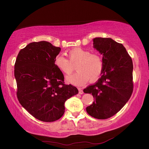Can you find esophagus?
<instances>
[{
    "label": "esophagus",
    "instance_id": "esophagus-1",
    "mask_svg": "<svg viewBox=\"0 0 149 149\" xmlns=\"http://www.w3.org/2000/svg\"><path fill=\"white\" fill-rule=\"evenodd\" d=\"M78 90H79V94H83V91L82 90L81 88H78Z\"/></svg>",
    "mask_w": 149,
    "mask_h": 149
}]
</instances>
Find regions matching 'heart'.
<instances>
[{
	"label": "heart",
	"mask_w": 149,
	"mask_h": 149,
	"mask_svg": "<svg viewBox=\"0 0 149 149\" xmlns=\"http://www.w3.org/2000/svg\"><path fill=\"white\" fill-rule=\"evenodd\" d=\"M66 55L69 60L63 55H58L54 59V65L60 72L65 75L70 74L74 70L72 64L75 65V74L66 77V81L75 86H81L86 84L89 80L94 82L102 74L103 61L100 56L91 53L89 50L75 47L68 50Z\"/></svg>",
	"instance_id": "b5f03b06"
}]
</instances>
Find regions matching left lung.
Segmentation results:
<instances>
[{"label": "left lung", "instance_id": "1", "mask_svg": "<svg viewBox=\"0 0 149 149\" xmlns=\"http://www.w3.org/2000/svg\"><path fill=\"white\" fill-rule=\"evenodd\" d=\"M93 42L94 48L102 55L104 66L100 78L83 90L94 98L86 111L95 118L107 119L118 113L130 99L133 91V65L122 44L109 38H95Z\"/></svg>", "mask_w": 149, "mask_h": 149}]
</instances>
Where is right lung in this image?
Listing matches in <instances>:
<instances>
[{
  "mask_svg": "<svg viewBox=\"0 0 149 149\" xmlns=\"http://www.w3.org/2000/svg\"><path fill=\"white\" fill-rule=\"evenodd\" d=\"M60 47L42 41L20 50L15 64L19 102L34 118L51 122L65 113V102L78 93L76 87L65 84L64 75L54 65Z\"/></svg>",
  "mask_w": 149,
  "mask_h": 149,
  "instance_id": "add662e5",
  "label": "right lung"
}]
</instances>
